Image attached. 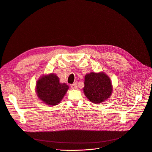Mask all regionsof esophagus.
<instances>
[{
    "label": "esophagus",
    "mask_w": 152,
    "mask_h": 152,
    "mask_svg": "<svg viewBox=\"0 0 152 152\" xmlns=\"http://www.w3.org/2000/svg\"><path fill=\"white\" fill-rule=\"evenodd\" d=\"M77 83H73L72 84H71V88L72 89H77Z\"/></svg>",
    "instance_id": "obj_1"
}]
</instances>
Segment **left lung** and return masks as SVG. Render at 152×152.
<instances>
[{"mask_svg":"<svg viewBox=\"0 0 152 152\" xmlns=\"http://www.w3.org/2000/svg\"><path fill=\"white\" fill-rule=\"evenodd\" d=\"M113 91L110 79L104 72H91L85 75L83 92L91 102H104L110 97Z\"/></svg>","mask_w":152,"mask_h":152,"instance_id":"8db88e82","label":"left lung"}]
</instances>
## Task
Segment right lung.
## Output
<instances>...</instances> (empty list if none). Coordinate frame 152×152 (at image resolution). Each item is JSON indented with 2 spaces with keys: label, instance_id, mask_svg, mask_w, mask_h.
I'll return each mask as SVG.
<instances>
[{
  "label": "right lung",
  "instance_id": "1",
  "mask_svg": "<svg viewBox=\"0 0 152 152\" xmlns=\"http://www.w3.org/2000/svg\"><path fill=\"white\" fill-rule=\"evenodd\" d=\"M68 89L69 86L60 83V78L54 73L39 77L35 87L39 99L50 106H54L60 103Z\"/></svg>",
  "mask_w": 152,
  "mask_h": 152
}]
</instances>
